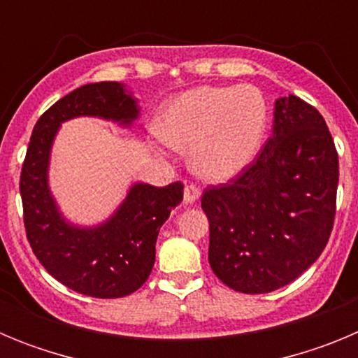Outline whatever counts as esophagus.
<instances>
[{"mask_svg":"<svg viewBox=\"0 0 358 358\" xmlns=\"http://www.w3.org/2000/svg\"><path fill=\"white\" fill-rule=\"evenodd\" d=\"M199 197H201V189H199V186L194 185V182L186 185V188H185V202H186V204H192V202L197 201Z\"/></svg>","mask_w":358,"mask_h":358,"instance_id":"1","label":"esophagus"}]
</instances>
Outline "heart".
I'll return each instance as SVG.
<instances>
[{
	"mask_svg": "<svg viewBox=\"0 0 358 358\" xmlns=\"http://www.w3.org/2000/svg\"><path fill=\"white\" fill-rule=\"evenodd\" d=\"M267 129V103L252 85H204L173 98L157 118V136L192 150V166L210 181H229L255 161Z\"/></svg>",
	"mask_w": 358,
	"mask_h": 358,
	"instance_id": "1",
	"label": "heart"
}]
</instances>
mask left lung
<instances>
[{"label":"left lung","mask_w":358,"mask_h":358,"mask_svg":"<svg viewBox=\"0 0 358 358\" xmlns=\"http://www.w3.org/2000/svg\"><path fill=\"white\" fill-rule=\"evenodd\" d=\"M337 182L339 156L321 113L294 94L280 98L273 136L255 161L202 194L215 276L243 294L301 276L331 235Z\"/></svg>","instance_id":"1"}]
</instances>
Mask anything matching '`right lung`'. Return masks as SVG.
<instances>
[{"instance_id":"obj_1","label":"right lung","mask_w":358,"mask_h":358,"mask_svg":"<svg viewBox=\"0 0 358 358\" xmlns=\"http://www.w3.org/2000/svg\"><path fill=\"white\" fill-rule=\"evenodd\" d=\"M84 115L131 123L138 107L118 82H98L82 85L44 110L31 132L19 179L23 222L31 251L55 280L84 296L115 299L147 281L156 260L157 233L182 201L185 185H136L107 224L96 229L68 226L48 192L46 169L61 122Z\"/></svg>"}]
</instances>
